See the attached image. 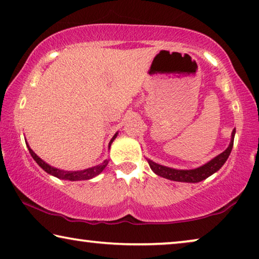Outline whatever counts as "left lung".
Listing matches in <instances>:
<instances>
[{"instance_id": "8db88e82", "label": "left lung", "mask_w": 259, "mask_h": 259, "mask_svg": "<svg viewBox=\"0 0 259 259\" xmlns=\"http://www.w3.org/2000/svg\"><path fill=\"white\" fill-rule=\"evenodd\" d=\"M235 128L233 130L232 132V139H230V143L225 152L219 154L212 160L205 163L204 165L198 166L196 169H190V170H183V169H174L169 168V166L158 164V163H155L152 160L147 161L149 163L150 169H152L157 176H161L163 178H166V180L175 181V182H184V183H199L201 181L208 178L210 175L217 172L218 170H220L222 165L225 164L227 158L229 157L230 152L233 149L234 145V137H235Z\"/></svg>"}]
</instances>
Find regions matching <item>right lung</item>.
Returning a JSON list of instances; mask_svg holds the SVG:
<instances>
[{
    "mask_svg": "<svg viewBox=\"0 0 259 259\" xmlns=\"http://www.w3.org/2000/svg\"><path fill=\"white\" fill-rule=\"evenodd\" d=\"M118 132L113 135V138L111 139L110 142H109V149L111 147V143L113 142L114 139L117 138ZM27 148H29V152L31 154V156L33 157V160L38 163V165L40 166L42 170H45L47 174L52 175V176L57 177V178H60V180H65V181H87V180H91V178L98 176L99 174L102 172L103 170L105 169V166L107 165V163H109V160H105L104 162H102L101 164L98 165H95V166H91V168L88 169H84V170H79V171H65V170H60L58 168H54V166H52L50 164H47L45 161H42L40 157L38 156L37 154H35L32 149L30 148L29 145H26Z\"/></svg>",
    "mask_w": 259,
    "mask_h": 259,
    "instance_id": "1",
    "label": "right lung"
}]
</instances>
